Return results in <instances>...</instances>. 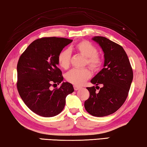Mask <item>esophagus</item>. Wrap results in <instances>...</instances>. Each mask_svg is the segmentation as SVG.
I'll list each match as a JSON object with an SVG mask.
<instances>
[{"instance_id":"1","label":"esophagus","mask_w":147,"mask_h":147,"mask_svg":"<svg viewBox=\"0 0 147 147\" xmlns=\"http://www.w3.org/2000/svg\"><path fill=\"white\" fill-rule=\"evenodd\" d=\"M74 90H75V91H78V90H79V89H81V87H80L76 86V85H74Z\"/></svg>"}]
</instances>
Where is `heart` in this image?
Masks as SVG:
<instances>
[{
    "label": "heart",
    "instance_id": "b5f03b06",
    "mask_svg": "<svg viewBox=\"0 0 147 147\" xmlns=\"http://www.w3.org/2000/svg\"><path fill=\"white\" fill-rule=\"evenodd\" d=\"M74 49L85 57V64L92 71H97L102 64V58L97 53L94 45L87 40H83L74 46ZM71 53L68 49L61 51L58 56V62L60 66L67 69L70 66ZM91 77V72L87 68L73 69L66 76L68 82L76 86L82 85Z\"/></svg>",
    "mask_w": 147,
    "mask_h": 147
}]
</instances>
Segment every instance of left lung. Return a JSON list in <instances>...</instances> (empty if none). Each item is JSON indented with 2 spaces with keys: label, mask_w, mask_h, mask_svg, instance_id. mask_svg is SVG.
I'll return each mask as SVG.
<instances>
[{
  "label": "left lung",
  "mask_w": 147,
  "mask_h": 147,
  "mask_svg": "<svg viewBox=\"0 0 147 147\" xmlns=\"http://www.w3.org/2000/svg\"><path fill=\"white\" fill-rule=\"evenodd\" d=\"M92 39L102 48L105 54V64L104 68L91 81L96 86L87 87L90 95L85 101L84 106L87 112L92 116H107L116 112L125 101L134 74L122 47L100 36H96ZM98 84L103 87L96 92L97 88H99Z\"/></svg>",
  "instance_id": "left-lung-1"
}]
</instances>
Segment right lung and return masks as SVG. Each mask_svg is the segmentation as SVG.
Wrapping results in <instances>:
<instances>
[{
  "label": "right lung",
  "instance_id": "1",
  "mask_svg": "<svg viewBox=\"0 0 147 147\" xmlns=\"http://www.w3.org/2000/svg\"><path fill=\"white\" fill-rule=\"evenodd\" d=\"M62 37H42L31 42L19 58L17 65V89L31 111L42 117H53L62 111L67 95L74 91L73 85L63 82L58 67V56L72 42Z\"/></svg>",
  "mask_w": 147,
  "mask_h": 147
}]
</instances>
